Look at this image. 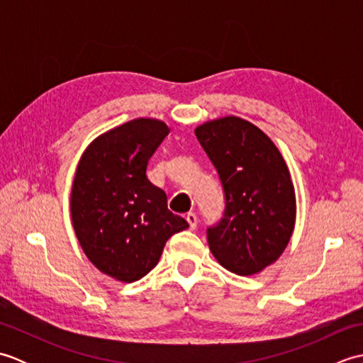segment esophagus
Segmentation results:
<instances>
[{"mask_svg": "<svg viewBox=\"0 0 363 363\" xmlns=\"http://www.w3.org/2000/svg\"><path fill=\"white\" fill-rule=\"evenodd\" d=\"M186 220H187V223H189V226H190V229H191V230L196 229V225H198V217H196V215H195L194 212H189V213H187V217H186Z\"/></svg>", "mask_w": 363, "mask_h": 363, "instance_id": "esophagus-1", "label": "esophagus"}]
</instances>
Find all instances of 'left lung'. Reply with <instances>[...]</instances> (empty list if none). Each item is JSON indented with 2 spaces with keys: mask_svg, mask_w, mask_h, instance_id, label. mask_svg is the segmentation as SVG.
Instances as JSON below:
<instances>
[{
  "mask_svg": "<svg viewBox=\"0 0 363 363\" xmlns=\"http://www.w3.org/2000/svg\"><path fill=\"white\" fill-rule=\"evenodd\" d=\"M217 168L226 207L207 228V242L221 267L251 276L279 259L295 229L296 196L287 164L265 133L238 117L195 129Z\"/></svg>",
  "mask_w": 363,
  "mask_h": 363,
  "instance_id": "1",
  "label": "left lung"
}]
</instances>
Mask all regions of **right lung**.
Segmentation results:
<instances>
[{
  "mask_svg": "<svg viewBox=\"0 0 363 363\" xmlns=\"http://www.w3.org/2000/svg\"><path fill=\"white\" fill-rule=\"evenodd\" d=\"M168 133L160 120H130L96 137L76 169L70 199L76 237L91 264L121 282L148 274L168 238L189 228L146 176Z\"/></svg>",
  "mask_w": 363,
  "mask_h": 363,
  "instance_id": "1",
  "label": "right lung"
}]
</instances>
